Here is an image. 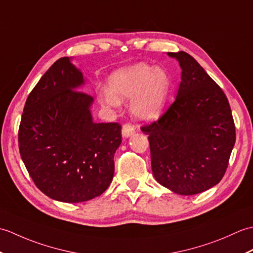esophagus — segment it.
<instances>
[{"label": "esophagus", "mask_w": 253, "mask_h": 253, "mask_svg": "<svg viewBox=\"0 0 253 253\" xmlns=\"http://www.w3.org/2000/svg\"><path fill=\"white\" fill-rule=\"evenodd\" d=\"M133 133H135V128L132 127V125H130V124H125V125H123L122 135L124 138H129Z\"/></svg>", "instance_id": "esophagus-1"}]
</instances>
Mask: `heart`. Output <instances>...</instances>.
I'll use <instances>...</instances> for the list:
<instances>
[{"instance_id":"heart-1","label":"heart","mask_w":253,"mask_h":253,"mask_svg":"<svg viewBox=\"0 0 253 253\" xmlns=\"http://www.w3.org/2000/svg\"><path fill=\"white\" fill-rule=\"evenodd\" d=\"M169 92V80L162 69L139 63L117 69L109 79V89L101 92L103 103L118 106L130 100V112L137 120L151 122L162 114Z\"/></svg>"}]
</instances>
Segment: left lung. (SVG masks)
Wrapping results in <instances>:
<instances>
[{
    "label": "left lung",
    "instance_id": "obj_1",
    "mask_svg": "<svg viewBox=\"0 0 253 253\" xmlns=\"http://www.w3.org/2000/svg\"><path fill=\"white\" fill-rule=\"evenodd\" d=\"M181 76L176 99L158 122L141 130L149 135L155 180L177 195L191 196L217 185L226 171L236 141L226 95L195 58L168 53Z\"/></svg>",
    "mask_w": 253,
    "mask_h": 253
}]
</instances>
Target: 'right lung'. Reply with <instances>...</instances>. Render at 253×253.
Instances as JSON below:
<instances>
[{
	"instance_id": "1",
	"label": "right lung",
	"mask_w": 253,
	"mask_h": 253,
	"mask_svg": "<svg viewBox=\"0 0 253 253\" xmlns=\"http://www.w3.org/2000/svg\"><path fill=\"white\" fill-rule=\"evenodd\" d=\"M72 61L57 60L32 89L18 142L36 186L53 200L78 203L99 197L112 182L122 126L93 121V98L80 92L85 80Z\"/></svg>"
}]
</instances>
